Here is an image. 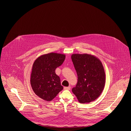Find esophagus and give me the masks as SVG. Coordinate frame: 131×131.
<instances>
[{
  "label": "esophagus",
  "instance_id": "1",
  "mask_svg": "<svg viewBox=\"0 0 131 131\" xmlns=\"http://www.w3.org/2000/svg\"><path fill=\"white\" fill-rule=\"evenodd\" d=\"M71 89V87L70 86H68V87H64V90H70Z\"/></svg>",
  "mask_w": 131,
  "mask_h": 131
}]
</instances>
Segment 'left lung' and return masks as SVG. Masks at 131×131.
Segmentation results:
<instances>
[{"label": "left lung", "mask_w": 131, "mask_h": 131, "mask_svg": "<svg viewBox=\"0 0 131 131\" xmlns=\"http://www.w3.org/2000/svg\"><path fill=\"white\" fill-rule=\"evenodd\" d=\"M71 60L78 76L73 93L80 103H88L99 97L105 84V72L101 61L95 56L73 54Z\"/></svg>", "instance_id": "obj_1"}]
</instances>
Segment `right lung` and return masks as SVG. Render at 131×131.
<instances>
[{
  "mask_svg": "<svg viewBox=\"0 0 131 131\" xmlns=\"http://www.w3.org/2000/svg\"><path fill=\"white\" fill-rule=\"evenodd\" d=\"M65 59L64 54L50 53L40 56L35 61L30 83L33 91L40 98L51 101L63 89L55 70L63 63Z\"/></svg>",
  "mask_w": 131,
  "mask_h": 131,
  "instance_id": "obj_1",
  "label": "right lung"
}]
</instances>
